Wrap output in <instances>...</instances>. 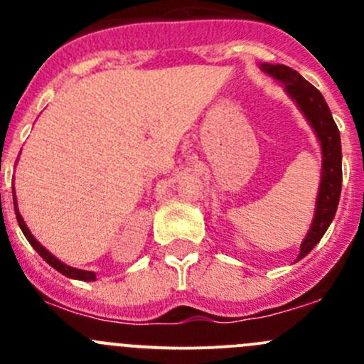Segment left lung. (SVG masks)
<instances>
[{
    "label": "left lung",
    "mask_w": 364,
    "mask_h": 364,
    "mask_svg": "<svg viewBox=\"0 0 364 364\" xmlns=\"http://www.w3.org/2000/svg\"><path fill=\"white\" fill-rule=\"evenodd\" d=\"M260 70L284 84L285 93L292 98L301 114L306 117L311 130L315 132L318 144H321V185H318L317 200H315L314 220H311L310 230L304 236L299 248V255H297V260H301L322 240V236L335 218L336 208H338L341 192L340 132L321 91L311 86L306 79H303L296 70L285 67V65L271 63H262Z\"/></svg>",
    "instance_id": "obj_1"
}]
</instances>
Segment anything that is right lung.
<instances>
[{"mask_svg":"<svg viewBox=\"0 0 364 364\" xmlns=\"http://www.w3.org/2000/svg\"><path fill=\"white\" fill-rule=\"evenodd\" d=\"M14 209H16V218H17V222H19V227H21V230H23V234L26 236V240H28L29 245H31V247L35 248V250L40 253V257H42V259L46 260L47 264H50V266H53L54 269L60 271V273L65 274V277L73 278V280H82V282H95V280H97V274H95L93 271H84V269H77V267L67 266V264L61 262L60 259H56V257H54L53 253L47 250L46 247H42V245H40L38 241L35 240V236H33V234L29 232L28 225H26V222L23 220V216H21L19 208H17L16 190H14Z\"/></svg>","mask_w":364,"mask_h":364,"instance_id":"add662e5","label":"right lung"}]
</instances>
